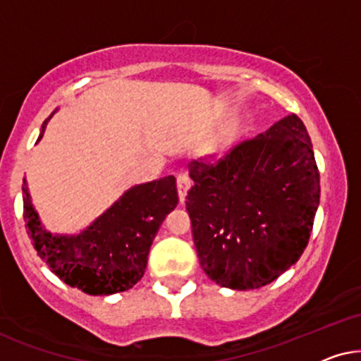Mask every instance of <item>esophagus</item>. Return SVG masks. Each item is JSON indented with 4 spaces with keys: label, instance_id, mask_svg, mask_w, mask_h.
<instances>
[{
    "label": "esophagus",
    "instance_id": "esophagus-1",
    "mask_svg": "<svg viewBox=\"0 0 361 361\" xmlns=\"http://www.w3.org/2000/svg\"><path fill=\"white\" fill-rule=\"evenodd\" d=\"M191 186V180L186 175H180L176 178V188H178V198H180V203L183 204L185 203V198H186V193H188Z\"/></svg>",
    "mask_w": 361,
    "mask_h": 361
}]
</instances>
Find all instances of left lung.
<instances>
[{"label": "left lung", "instance_id": "obj_1", "mask_svg": "<svg viewBox=\"0 0 361 361\" xmlns=\"http://www.w3.org/2000/svg\"><path fill=\"white\" fill-rule=\"evenodd\" d=\"M186 196L200 264L233 290L271 284L299 261L320 201L307 128L287 115L216 165L190 163Z\"/></svg>", "mask_w": 361, "mask_h": 361}]
</instances>
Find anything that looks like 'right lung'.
Returning <instances> with one entry per match:
<instances>
[{
	"mask_svg": "<svg viewBox=\"0 0 361 361\" xmlns=\"http://www.w3.org/2000/svg\"><path fill=\"white\" fill-rule=\"evenodd\" d=\"M23 181L24 223L37 256L62 282L89 295L117 294L140 281L153 239L178 204L175 176H163L128 188L80 233L52 234L41 223L26 178Z\"/></svg>",
	"mask_w": 361,
	"mask_h": 361,
	"instance_id": "right-lung-1",
	"label": "right lung"
}]
</instances>
